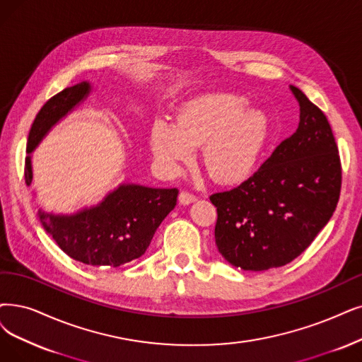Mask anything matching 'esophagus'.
I'll return each mask as SVG.
<instances>
[{"mask_svg": "<svg viewBox=\"0 0 362 362\" xmlns=\"http://www.w3.org/2000/svg\"><path fill=\"white\" fill-rule=\"evenodd\" d=\"M178 200H180L181 205H190V204H193V202L197 200V197L194 194L189 193V192H181Z\"/></svg>", "mask_w": 362, "mask_h": 362, "instance_id": "34e87169", "label": "esophagus"}]
</instances>
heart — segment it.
I'll return each mask as SVG.
<instances>
[{
    "label": "heart",
    "mask_w": 362,
    "mask_h": 362,
    "mask_svg": "<svg viewBox=\"0 0 362 362\" xmlns=\"http://www.w3.org/2000/svg\"><path fill=\"white\" fill-rule=\"evenodd\" d=\"M235 93H208L187 100L173 124L156 120L150 132L153 156L166 173H177L202 146V165L221 184L238 182L252 172L264 147L269 119L264 111L247 107Z\"/></svg>",
    "instance_id": "1"
}]
</instances>
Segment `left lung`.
<instances>
[{
    "instance_id": "obj_1",
    "label": "left lung",
    "mask_w": 362,
    "mask_h": 362,
    "mask_svg": "<svg viewBox=\"0 0 362 362\" xmlns=\"http://www.w3.org/2000/svg\"><path fill=\"white\" fill-rule=\"evenodd\" d=\"M297 131L284 139L254 175L215 193V243L230 264L262 272L291 263L336 211L341 165L325 114L296 86Z\"/></svg>"
}]
</instances>
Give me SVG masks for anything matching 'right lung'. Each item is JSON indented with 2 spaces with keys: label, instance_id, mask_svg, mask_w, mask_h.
Returning a JSON list of instances; mask_svg holds the SVG:
<instances>
[{
  "label": "right lung",
  "instance_id": "right-lung-1",
  "mask_svg": "<svg viewBox=\"0 0 362 362\" xmlns=\"http://www.w3.org/2000/svg\"><path fill=\"white\" fill-rule=\"evenodd\" d=\"M90 93L81 81L64 89L38 111L28 136L25 182L31 185V153L50 129ZM177 189H151L122 184L96 206L71 215H54L38 209V218L59 248L89 266L119 267L147 251L157 227L177 205Z\"/></svg>",
  "mask_w": 362,
  "mask_h": 362
}]
</instances>
